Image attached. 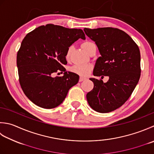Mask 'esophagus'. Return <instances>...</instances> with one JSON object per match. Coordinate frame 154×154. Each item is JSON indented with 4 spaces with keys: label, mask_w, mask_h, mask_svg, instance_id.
<instances>
[{
    "label": "esophagus",
    "mask_w": 154,
    "mask_h": 154,
    "mask_svg": "<svg viewBox=\"0 0 154 154\" xmlns=\"http://www.w3.org/2000/svg\"><path fill=\"white\" fill-rule=\"evenodd\" d=\"M86 79V78L85 77H79V82H81V81H84V80H85Z\"/></svg>",
    "instance_id": "esophagus-1"
}]
</instances>
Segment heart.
<instances>
[{"label":"heart","mask_w":154,"mask_h":154,"mask_svg":"<svg viewBox=\"0 0 154 154\" xmlns=\"http://www.w3.org/2000/svg\"><path fill=\"white\" fill-rule=\"evenodd\" d=\"M95 46V45L91 41H86L83 42L81 43V47L85 50V51L88 53L89 50L91 49V47ZM71 55V48H69L68 50L67 51L65 55V58L67 59H69V57ZM92 69V66L91 65H74L70 69V71L72 73H74L75 74H77L80 75V76H87L88 75L90 72H91Z\"/></svg>","instance_id":"b5f03b06"}]
</instances>
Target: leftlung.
Segmentation results:
<instances>
[{"label": "left lung", "mask_w": 154, "mask_h": 154, "mask_svg": "<svg viewBox=\"0 0 154 154\" xmlns=\"http://www.w3.org/2000/svg\"><path fill=\"white\" fill-rule=\"evenodd\" d=\"M84 31L95 42L101 55L96 61L93 75L109 78L107 83L101 79H90L94 87L87 93V101L97 112H111L128 101L139 81L140 49L130 36L119 29L85 28Z\"/></svg>", "instance_id": "1"}]
</instances>
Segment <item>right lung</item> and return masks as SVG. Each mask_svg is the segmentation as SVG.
<instances>
[{"label": "right lung", "instance_id": "right-lung-1", "mask_svg": "<svg viewBox=\"0 0 154 154\" xmlns=\"http://www.w3.org/2000/svg\"><path fill=\"white\" fill-rule=\"evenodd\" d=\"M79 38H85L83 30L48 24L29 32L17 52L19 80L25 95L45 109L61 104L69 89L79 81V75L66 71L65 55ZM64 73L53 78L54 73Z\"/></svg>", "mask_w": 154, "mask_h": 154}]
</instances>
